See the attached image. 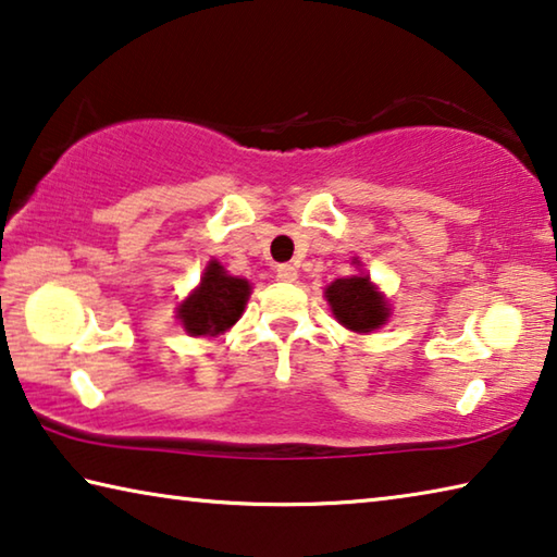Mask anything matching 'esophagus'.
I'll list each match as a JSON object with an SVG mask.
<instances>
[{"label":"esophagus","mask_w":557,"mask_h":557,"mask_svg":"<svg viewBox=\"0 0 557 557\" xmlns=\"http://www.w3.org/2000/svg\"><path fill=\"white\" fill-rule=\"evenodd\" d=\"M277 277L285 280V282H295L297 280V268L289 265V262H285V265H277Z\"/></svg>","instance_id":"esophagus-1"}]
</instances>
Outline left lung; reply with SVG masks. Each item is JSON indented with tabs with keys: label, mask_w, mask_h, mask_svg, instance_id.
Listing matches in <instances>:
<instances>
[{
	"label": "left lung",
	"mask_w": 557,
	"mask_h": 557,
	"mask_svg": "<svg viewBox=\"0 0 557 557\" xmlns=\"http://www.w3.org/2000/svg\"><path fill=\"white\" fill-rule=\"evenodd\" d=\"M354 265H361L358 258H354ZM324 297L334 317L338 319V324L351 329L356 334H371L388 322L391 317L388 299L381 295L366 272L334 280L326 287Z\"/></svg>",
	"instance_id": "1"
}]
</instances>
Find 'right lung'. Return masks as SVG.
Segmentation results:
<instances>
[{"label": "right lung", "instance_id": "1", "mask_svg": "<svg viewBox=\"0 0 557 557\" xmlns=\"http://www.w3.org/2000/svg\"><path fill=\"white\" fill-rule=\"evenodd\" d=\"M248 297L250 282L228 275L219 260H211L201 285L176 307V319L188 336H219L238 322Z\"/></svg>", "mask_w": 557, "mask_h": 557}]
</instances>
